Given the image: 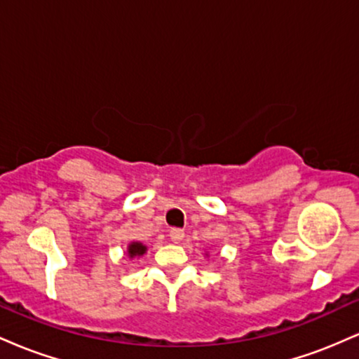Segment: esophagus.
<instances>
[{
	"instance_id": "1",
	"label": "esophagus",
	"mask_w": 359,
	"mask_h": 359,
	"mask_svg": "<svg viewBox=\"0 0 359 359\" xmlns=\"http://www.w3.org/2000/svg\"><path fill=\"white\" fill-rule=\"evenodd\" d=\"M184 236H185L184 229L175 228V229H172V231H170V240L174 241V243H180V241L184 240Z\"/></svg>"
}]
</instances>
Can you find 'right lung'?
<instances>
[{
    "instance_id": "add662e5",
    "label": "right lung",
    "mask_w": 359,
    "mask_h": 359,
    "mask_svg": "<svg viewBox=\"0 0 359 359\" xmlns=\"http://www.w3.org/2000/svg\"><path fill=\"white\" fill-rule=\"evenodd\" d=\"M147 251V246H143L142 243H131L130 246H128V253H130V257H142L143 253Z\"/></svg>"
}]
</instances>
